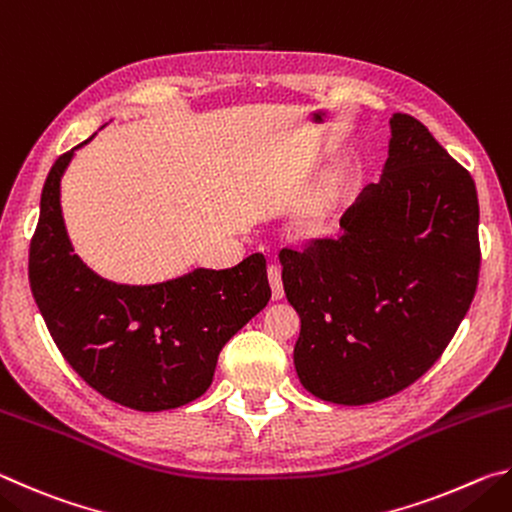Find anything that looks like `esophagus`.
<instances>
[{
  "mask_svg": "<svg viewBox=\"0 0 512 512\" xmlns=\"http://www.w3.org/2000/svg\"><path fill=\"white\" fill-rule=\"evenodd\" d=\"M268 282H271L273 298L280 300L284 296V284H282V268L277 266V264L268 266Z\"/></svg>",
  "mask_w": 512,
  "mask_h": 512,
  "instance_id": "34e87169",
  "label": "esophagus"
}]
</instances>
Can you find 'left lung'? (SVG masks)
<instances>
[{
	"label": "left lung",
	"instance_id": "1",
	"mask_svg": "<svg viewBox=\"0 0 512 512\" xmlns=\"http://www.w3.org/2000/svg\"><path fill=\"white\" fill-rule=\"evenodd\" d=\"M339 237L280 253L300 316L296 372L311 395L359 406L418 381L452 341L479 282V198L429 128L395 112L379 183Z\"/></svg>",
	"mask_w": 512,
	"mask_h": 512
}]
</instances>
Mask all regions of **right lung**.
<instances>
[{
	"instance_id": "right-lung-1",
	"label": "right lung",
	"mask_w": 512,
	"mask_h": 512,
	"mask_svg": "<svg viewBox=\"0 0 512 512\" xmlns=\"http://www.w3.org/2000/svg\"><path fill=\"white\" fill-rule=\"evenodd\" d=\"M72 155H60L42 187L29 248L33 298L60 354L94 391L135 411L178 409L210 388L223 345L266 307V257L151 287L103 280L74 255L60 214Z\"/></svg>"
}]
</instances>
